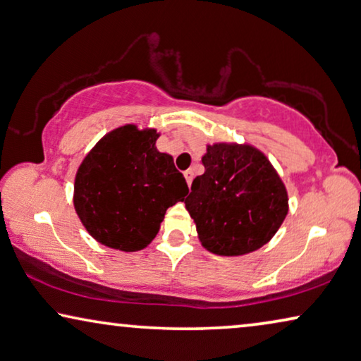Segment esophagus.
Masks as SVG:
<instances>
[{
  "mask_svg": "<svg viewBox=\"0 0 361 361\" xmlns=\"http://www.w3.org/2000/svg\"><path fill=\"white\" fill-rule=\"evenodd\" d=\"M184 176H185L187 184H189V187H190V185H192V180H193V171H192V169H187V171L184 172Z\"/></svg>",
  "mask_w": 361,
  "mask_h": 361,
  "instance_id": "34e87169",
  "label": "esophagus"
}]
</instances>
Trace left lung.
Returning <instances> with one entry per match:
<instances>
[{
    "instance_id": "left-lung-1",
    "label": "left lung",
    "mask_w": 361,
    "mask_h": 361,
    "mask_svg": "<svg viewBox=\"0 0 361 361\" xmlns=\"http://www.w3.org/2000/svg\"><path fill=\"white\" fill-rule=\"evenodd\" d=\"M185 208L203 247L243 255L267 244L288 213V195L274 166L250 145L216 143L202 158Z\"/></svg>"
}]
</instances>
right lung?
Returning a JSON list of instances; mask_svg holds the SVG:
<instances>
[{
    "instance_id": "obj_1",
    "label": "right lung",
    "mask_w": 361,
    "mask_h": 361,
    "mask_svg": "<svg viewBox=\"0 0 361 361\" xmlns=\"http://www.w3.org/2000/svg\"><path fill=\"white\" fill-rule=\"evenodd\" d=\"M159 133L123 125L82 159L75 210L87 233L107 247L133 252L153 241L169 207L189 192L172 156L156 149Z\"/></svg>"
}]
</instances>
